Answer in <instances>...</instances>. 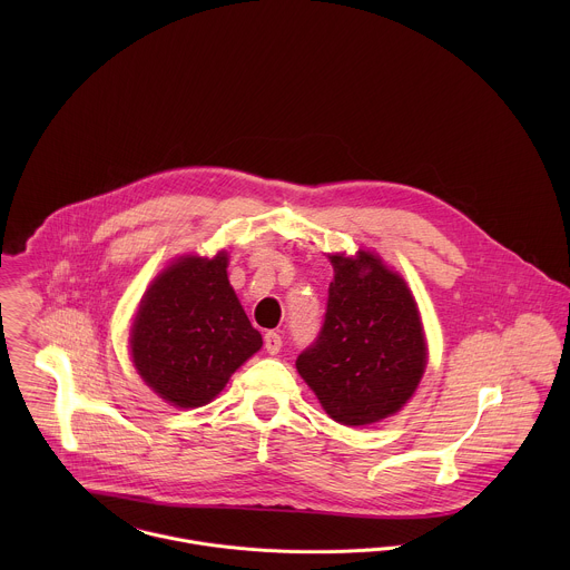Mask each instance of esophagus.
<instances>
[{"mask_svg":"<svg viewBox=\"0 0 570 570\" xmlns=\"http://www.w3.org/2000/svg\"><path fill=\"white\" fill-rule=\"evenodd\" d=\"M263 340H265V351L269 355H276L281 351V346H283V340H281V335L276 331H267Z\"/></svg>","mask_w":570,"mask_h":570,"instance_id":"1","label":"esophagus"}]
</instances>
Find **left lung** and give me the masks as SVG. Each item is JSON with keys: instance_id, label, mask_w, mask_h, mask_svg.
<instances>
[{"instance_id": "1", "label": "left lung", "mask_w": 570, "mask_h": 570, "mask_svg": "<svg viewBox=\"0 0 570 570\" xmlns=\"http://www.w3.org/2000/svg\"><path fill=\"white\" fill-rule=\"evenodd\" d=\"M325 325L296 368L326 414L342 425H371L414 395L428 346L406 281L377 254H331Z\"/></svg>"}]
</instances>
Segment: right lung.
<instances>
[{"label": "right lung", "mask_w": 570, "mask_h": 570, "mask_svg": "<svg viewBox=\"0 0 570 570\" xmlns=\"http://www.w3.org/2000/svg\"><path fill=\"white\" fill-rule=\"evenodd\" d=\"M228 252L179 256L145 292L131 326V360L164 402H213L263 337L228 281Z\"/></svg>", "instance_id": "add662e5"}]
</instances>
